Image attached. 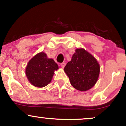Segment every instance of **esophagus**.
I'll return each mask as SVG.
<instances>
[{
  "mask_svg": "<svg viewBox=\"0 0 126 126\" xmlns=\"http://www.w3.org/2000/svg\"><path fill=\"white\" fill-rule=\"evenodd\" d=\"M60 65H61V66H62V68H64V66H65V65H66V63H64V62H63V63H62L60 64Z\"/></svg>",
  "mask_w": 126,
  "mask_h": 126,
  "instance_id": "1",
  "label": "esophagus"
}]
</instances>
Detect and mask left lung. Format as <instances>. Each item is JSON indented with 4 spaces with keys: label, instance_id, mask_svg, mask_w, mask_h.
<instances>
[{
    "label": "left lung",
    "instance_id": "1",
    "mask_svg": "<svg viewBox=\"0 0 126 126\" xmlns=\"http://www.w3.org/2000/svg\"><path fill=\"white\" fill-rule=\"evenodd\" d=\"M64 71L71 85L78 91H85L95 85L100 73L97 60L83 48H77Z\"/></svg>",
    "mask_w": 126,
    "mask_h": 126
}]
</instances>
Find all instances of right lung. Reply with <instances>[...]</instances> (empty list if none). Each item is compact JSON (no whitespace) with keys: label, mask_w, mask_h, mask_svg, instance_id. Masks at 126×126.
I'll use <instances>...</instances> for the list:
<instances>
[{"label":"right lung","mask_w":126,"mask_h":126,"mask_svg":"<svg viewBox=\"0 0 126 126\" xmlns=\"http://www.w3.org/2000/svg\"><path fill=\"white\" fill-rule=\"evenodd\" d=\"M58 66L44 52L38 53L30 60L25 68V75L34 87L43 88L50 83Z\"/></svg>","instance_id":"add662e5"}]
</instances>
